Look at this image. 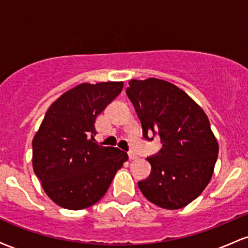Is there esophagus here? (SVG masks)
Returning a JSON list of instances; mask_svg holds the SVG:
<instances>
[{
	"instance_id": "34e87169",
	"label": "esophagus",
	"mask_w": 248,
	"mask_h": 248,
	"mask_svg": "<svg viewBox=\"0 0 248 248\" xmlns=\"http://www.w3.org/2000/svg\"><path fill=\"white\" fill-rule=\"evenodd\" d=\"M128 157H129V160H135V158H138V155L135 152L130 150V152H128Z\"/></svg>"
}]
</instances>
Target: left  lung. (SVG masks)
Here are the masks:
<instances>
[{
	"label": "left lung",
	"instance_id": "1",
	"mask_svg": "<svg viewBox=\"0 0 248 248\" xmlns=\"http://www.w3.org/2000/svg\"><path fill=\"white\" fill-rule=\"evenodd\" d=\"M126 93L144 140L153 141L157 134L162 143V149L147 157L152 172L138 183L141 192L163 209L184 207L209 184L218 157L209 119L186 92L160 79H133Z\"/></svg>",
	"mask_w": 248,
	"mask_h": 248
}]
</instances>
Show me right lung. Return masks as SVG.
Returning a JSON list of instances; mask_svg holds the SVG:
<instances>
[{
    "label": "right lung",
    "mask_w": 248,
    "mask_h": 248,
    "mask_svg": "<svg viewBox=\"0 0 248 248\" xmlns=\"http://www.w3.org/2000/svg\"><path fill=\"white\" fill-rule=\"evenodd\" d=\"M124 82L80 84L51 105L32 140L33 171L57 205L81 210L100 201L127 153L94 141L95 120Z\"/></svg>",
    "instance_id": "obj_1"
}]
</instances>
